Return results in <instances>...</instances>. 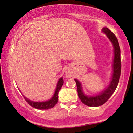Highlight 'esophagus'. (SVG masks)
<instances>
[{
  "label": "esophagus",
  "instance_id": "34e87169",
  "mask_svg": "<svg viewBox=\"0 0 133 133\" xmlns=\"http://www.w3.org/2000/svg\"><path fill=\"white\" fill-rule=\"evenodd\" d=\"M65 75H66V77L68 78L72 77V74H71V72L70 71H66L65 72Z\"/></svg>",
  "mask_w": 133,
  "mask_h": 133
}]
</instances>
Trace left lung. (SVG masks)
<instances>
[{
	"label": "left lung",
	"instance_id": "1",
	"mask_svg": "<svg viewBox=\"0 0 133 133\" xmlns=\"http://www.w3.org/2000/svg\"><path fill=\"white\" fill-rule=\"evenodd\" d=\"M103 33L106 34L107 37L111 41L114 48V59L112 69L113 72L110 84L106 89L101 93L95 96H87L83 93L82 87L80 82L77 79H74L77 85L78 96L83 103L89 107H99L106 102L113 92L115 91L119 82L121 72V49L115 34L111 31L108 28L104 27L102 30Z\"/></svg>",
	"mask_w": 133,
	"mask_h": 133
}]
</instances>
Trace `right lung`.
<instances>
[{
	"mask_svg": "<svg viewBox=\"0 0 133 133\" xmlns=\"http://www.w3.org/2000/svg\"><path fill=\"white\" fill-rule=\"evenodd\" d=\"M63 84V80L62 77L60 78V79L58 81L57 86H56V88L54 92V94L52 97L48 101L45 102H34L32 101H30L28 99L23 96L25 101H26L31 106L35 108L36 109H39V110H48V109H50L51 108H53L56 103L58 102V97H59V92L60 90H61L62 86Z\"/></svg>",
	"mask_w": 133,
	"mask_h": 133,
	"instance_id": "right-lung-1",
	"label": "right lung"
}]
</instances>
